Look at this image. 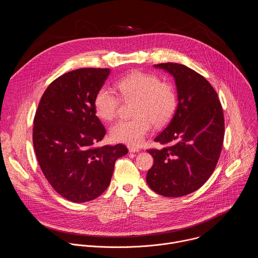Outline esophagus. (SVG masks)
Wrapping results in <instances>:
<instances>
[{
  "label": "esophagus",
  "mask_w": 258,
  "mask_h": 258,
  "mask_svg": "<svg viewBox=\"0 0 258 258\" xmlns=\"http://www.w3.org/2000/svg\"><path fill=\"white\" fill-rule=\"evenodd\" d=\"M128 151L131 153H138L140 151V149L137 148V147H134V146H128Z\"/></svg>",
  "instance_id": "esophagus-1"
}]
</instances>
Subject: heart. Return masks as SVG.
I'll list each match as a JSON object with an SVG mask.
<instances>
[{
	"label": "heart",
	"instance_id": "obj_1",
	"mask_svg": "<svg viewBox=\"0 0 258 258\" xmlns=\"http://www.w3.org/2000/svg\"><path fill=\"white\" fill-rule=\"evenodd\" d=\"M116 88L124 101H135L132 119L119 120L110 128V136L115 141L127 145H139L152 127L165 124L176 107L173 88L149 73L135 71L119 80ZM96 114L105 121L112 120L119 107L117 94L102 87L94 100Z\"/></svg>",
	"mask_w": 258,
	"mask_h": 258
}]
</instances>
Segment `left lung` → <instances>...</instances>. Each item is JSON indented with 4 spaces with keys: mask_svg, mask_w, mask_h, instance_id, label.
I'll return each mask as SVG.
<instances>
[{
    "mask_svg": "<svg viewBox=\"0 0 258 258\" xmlns=\"http://www.w3.org/2000/svg\"><path fill=\"white\" fill-rule=\"evenodd\" d=\"M155 68L173 78L177 106L169 124L154 139L168 146L148 153L154 158L147 183L164 197H180L201 188L213 172L222 151L225 122L217 94L195 70L178 63Z\"/></svg>",
    "mask_w": 258,
    "mask_h": 258,
    "instance_id": "8db88e82",
    "label": "left lung"
}]
</instances>
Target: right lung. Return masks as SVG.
Listing matches in <instances>:
<instances>
[{
  "label": "right lung",
  "instance_id": "1",
  "mask_svg": "<svg viewBox=\"0 0 258 258\" xmlns=\"http://www.w3.org/2000/svg\"><path fill=\"white\" fill-rule=\"evenodd\" d=\"M109 68H81L65 73L45 91L33 120V147L41 169L65 199L84 203L109 186L124 145L95 147L106 131L94 100Z\"/></svg>",
  "mask_w": 258,
  "mask_h": 258
}]
</instances>
